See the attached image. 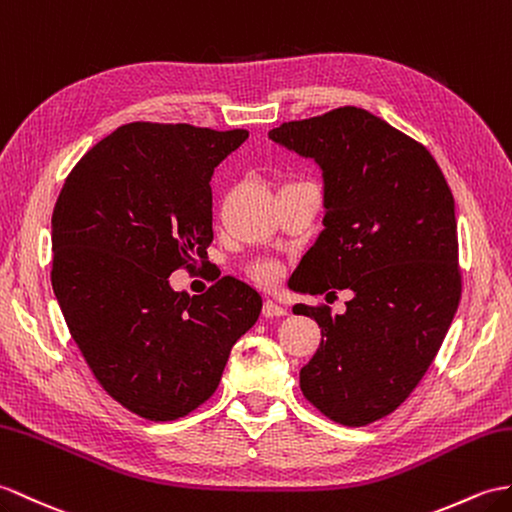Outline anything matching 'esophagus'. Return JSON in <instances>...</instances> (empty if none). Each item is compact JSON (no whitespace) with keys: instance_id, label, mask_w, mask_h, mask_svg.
I'll return each instance as SVG.
<instances>
[{"instance_id":"34e87169","label":"esophagus","mask_w":512,"mask_h":512,"mask_svg":"<svg viewBox=\"0 0 512 512\" xmlns=\"http://www.w3.org/2000/svg\"><path fill=\"white\" fill-rule=\"evenodd\" d=\"M261 312H264L266 318H277V316L288 314V310H285V307H281V305H277L275 301H266L264 307H261Z\"/></svg>"}]
</instances>
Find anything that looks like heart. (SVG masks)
Segmentation results:
<instances>
[{
  "label": "heart",
  "mask_w": 512,
  "mask_h": 512,
  "mask_svg": "<svg viewBox=\"0 0 512 512\" xmlns=\"http://www.w3.org/2000/svg\"><path fill=\"white\" fill-rule=\"evenodd\" d=\"M251 275L259 283L272 285L281 277V268H279V264H275V261H268V259L257 261V264H253V268H251Z\"/></svg>",
  "instance_id": "heart-1"
}]
</instances>
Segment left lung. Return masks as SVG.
Wrapping results in <instances>:
<instances>
[{
	"mask_svg": "<svg viewBox=\"0 0 512 512\" xmlns=\"http://www.w3.org/2000/svg\"><path fill=\"white\" fill-rule=\"evenodd\" d=\"M268 137L323 172L325 229L294 270V292H353L336 316L294 305L320 327L301 390L331 421L368 425L410 397L458 310L454 196L425 146L355 106Z\"/></svg>",
	"mask_w": 512,
	"mask_h": 512,
	"instance_id": "8db88e82",
	"label": "left lung"
}]
</instances>
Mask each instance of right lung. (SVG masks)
<instances>
[{
    "mask_svg": "<svg viewBox=\"0 0 512 512\" xmlns=\"http://www.w3.org/2000/svg\"><path fill=\"white\" fill-rule=\"evenodd\" d=\"M248 130L126 124L95 144L52 213V288L95 379L124 408L174 421L216 392L233 344L261 312L224 277L200 294L170 275L205 261L211 174Z\"/></svg>",
    "mask_w": 512,
    "mask_h": 512,
    "instance_id": "1",
    "label": "right lung"
}]
</instances>
